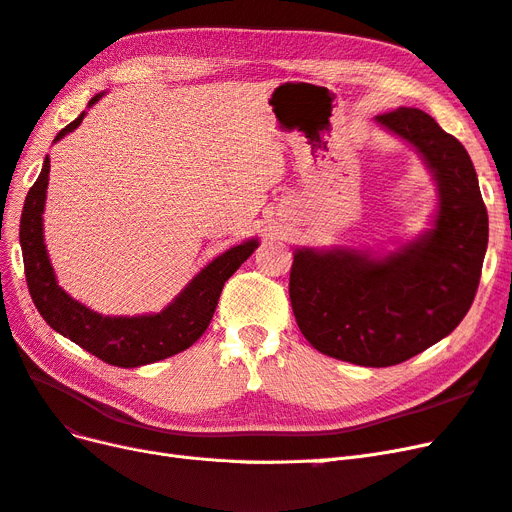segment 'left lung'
<instances>
[{
	"mask_svg": "<svg viewBox=\"0 0 512 512\" xmlns=\"http://www.w3.org/2000/svg\"><path fill=\"white\" fill-rule=\"evenodd\" d=\"M406 138L438 181L436 224L384 258L354 250H299L290 303L318 352L363 367L404 363L455 331L476 297L489 218L474 164L455 136L418 108L376 117Z\"/></svg>",
	"mask_w": 512,
	"mask_h": 512,
	"instance_id": "1",
	"label": "left lung"
}]
</instances>
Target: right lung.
I'll return each instance as SVG.
<instances>
[{
    "label": "right lung",
    "instance_id": "right-lung-1",
    "mask_svg": "<svg viewBox=\"0 0 512 512\" xmlns=\"http://www.w3.org/2000/svg\"><path fill=\"white\" fill-rule=\"evenodd\" d=\"M102 94L89 100L96 104ZM85 113L61 130L55 141L81 126ZM49 158L44 160L40 177L29 188L21 215V250L25 280L32 301L51 329L70 337L74 344L115 367H138L168 359L190 348L203 335L213 318L224 282L252 256L258 241H245L215 258L188 284L164 312L156 316L111 318L91 312L55 282L51 260L46 256L42 235V211L49 185Z\"/></svg>",
    "mask_w": 512,
    "mask_h": 512
}]
</instances>
